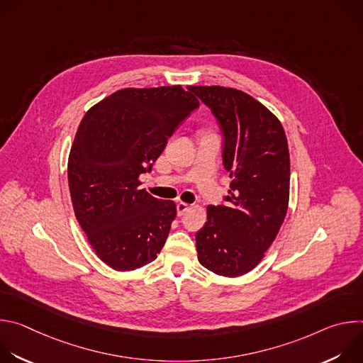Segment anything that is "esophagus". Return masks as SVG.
Returning <instances> with one entry per match:
<instances>
[{"label": "esophagus", "instance_id": "1", "mask_svg": "<svg viewBox=\"0 0 363 363\" xmlns=\"http://www.w3.org/2000/svg\"><path fill=\"white\" fill-rule=\"evenodd\" d=\"M188 210H189V203H186V202H178L177 203V213H178L179 217L184 216Z\"/></svg>", "mask_w": 363, "mask_h": 363}]
</instances>
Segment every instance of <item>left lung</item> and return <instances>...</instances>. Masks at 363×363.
Masks as SVG:
<instances>
[{
    "mask_svg": "<svg viewBox=\"0 0 363 363\" xmlns=\"http://www.w3.org/2000/svg\"><path fill=\"white\" fill-rule=\"evenodd\" d=\"M224 133L223 162L230 172L227 205L206 206L196 233L198 262L224 277H238L263 260L286 218L290 155L274 113L250 94L223 86H192Z\"/></svg>",
    "mask_w": 363,
    "mask_h": 363,
    "instance_id": "1",
    "label": "left lung"
}]
</instances>
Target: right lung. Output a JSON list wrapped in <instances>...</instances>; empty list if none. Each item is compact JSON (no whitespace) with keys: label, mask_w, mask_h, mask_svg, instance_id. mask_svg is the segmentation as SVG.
<instances>
[{"label":"right lung","mask_w":363,"mask_h":363,"mask_svg":"<svg viewBox=\"0 0 363 363\" xmlns=\"http://www.w3.org/2000/svg\"><path fill=\"white\" fill-rule=\"evenodd\" d=\"M198 105L179 84L128 87L82 119L67 164L72 203L90 247L113 270L140 269L162 250L177 205L139 188V177Z\"/></svg>","instance_id":"add662e5"}]
</instances>
